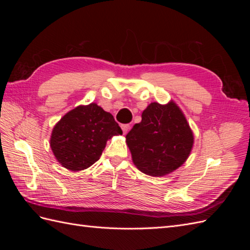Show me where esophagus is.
Segmentation results:
<instances>
[{"instance_id": "34e87169", "label": "esophagus", "mask_w": 250, "mask_h": 250, "mask_svg": "<svg viewBox=\"0 0 250 250\" xmlns=\"http://www.w3.org/2000/svg\"><path fill=\"white\" fill-rule=\"evenodd\" d=\"M121 128H122L123 133H124V134H126L128 131H129L130 125H129V124H122V125H121Z\"/></svg>"}]
</instances>
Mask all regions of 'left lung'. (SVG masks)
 I'll return each instance as SVG.
<instances>
[{
  "instance_id": "left-lung-1",
  "label": "left lung",
  "mask_w": 250,
  "mask_h": 250,
  "mask_svg": "<svg viewBox=\"0 0 250 250\" xmlns=\"http://www.w3.org/2000/svg\"><path fill=\"white\" fill-rule=\"evenodd\" d=\"M126 143L140 171L150 176H164L187 161L194 135L176 103L153 102L143 111L141 122L127 133Z\"/></svg>"
}]
</instances>
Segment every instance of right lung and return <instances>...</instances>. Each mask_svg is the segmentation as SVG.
Wrapping results in <instances>:
<instances>
[{
    "instance_id": "1",
    "label": "right lung",
    "mask_w": 250,
    "mask_h": 250,
    "mask_svg": "<svg viewBox=\"0 0 250 250\" xmlns=\"http://www.w3.org/2000/svg\"><path fill=\"white\" fill-rule=\"evenodd\" d=\"M122 133L111 113L90 103L80 105L60 119L53 128L50 146L64 168L81 171L99 160L109 139Z\"/></svg>"
}]
</instances>
